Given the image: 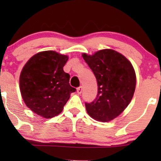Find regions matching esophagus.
<instances>
[{
	"label": "esophagus",
	"mask_w": 161,
	"mask_h": 161,
	"mask_svg": "<svg viewBox=\"0 0 161 161\" xmlns=\"http://www.w3.org/2000/svg\"><path fill=\"white\" fill-rule=\"evenodd\" d=\"M82 91H83V87L82 86L78 87V89H77V92H78V94H80L81 93H82Z\"/></svg>",
	"instance_id": "34e87169"
}]
</instances>
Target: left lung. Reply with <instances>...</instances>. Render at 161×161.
Returning <instances> with one entry per match:
<instances>
[{
  "instance_id": "8db88e82",
  "label": "left lung",
  "mask_w": 161,
  "mask_h": 161,
  "mask_svg": "<svg viewBox=\"0 0 161 161\" xmlns=\"http://www.w3.org/2000/svg\"><path fill=\"white\" fill-rule=\"evenodd\" d=\"M97 82V95L85 103L89 115L100 122H109L126 108L133 98L136 78L131 63L119 53L105 49L92 56L83 54Z\"/></svg>"
}]
</instances>
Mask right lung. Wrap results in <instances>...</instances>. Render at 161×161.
Listing matches in <instances>:
<instances>
[{"label":"right lung","instance_id":"right-lung-1","mask_svg":"<svg viewBox=\"0 0 161 161\" xmlns=\"http://www.w3.org/2000/svg\"><path fill=\"white\" fill-rule=\"evenodd\" d=\"M68 56L47 50L31 57L19 77L21 95L27 107L44 118L61 113L76 89L69 85V75L64 71Z\"/></svg>","mask_w":161,"mask_h":161}]
</instances>
